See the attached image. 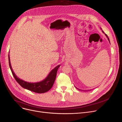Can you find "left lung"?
Returning a JSON list of instances; mask_svg holds the SVG:
<instances>
[{
    "label": "left lung",
    "mask_w": 122,
    "mask_h": 122,
    "mask_svg": "<svg viewBox=\"0 0 122 122\" xmlns=\"http://www.w3.org/2000/svg\"><path fill=\"white\" fill-rule=\"evenodd\" d=\"M101 29V30H102V29ZM102 32H103V33H104V31H103V30H102ZM105 36H106V37H107V38H108V41H109V42H110V40H109V38H108V36H107V35H106V34H105ZM77 88V89H79V88ZM79 90H81V89H79Z\"/></svg>",
    "instance_id": "left-lung-1"
}]
</instances>
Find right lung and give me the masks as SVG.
I'll return each instance as SVG.
<instances>
[{"label":"right lung","mask_w":122,"mask_h":122,"mask_svg":"<svg viewBox=\"0 0 122 122\" xmlns=\"http://www.w3.org/2000/svg\"><path fill=\"white\" fill-rule=\"evenodd\" d=\"M8 59L9 67L11 69L12 75H13L15 79L18 82V84L22 87L25 89H27L28 90H29L30 91L38 93H42L46 92L49 91L51 88V87H52L56 79L57 70L60 66V65H59L56 66L55 68H54L52 71L49 73L48 75L47 76V77L44 80L40 82L31 83L25 81L17 77L16 75L14 73L13 70L12 68L10 63L9 54L8 55Z\"/></svg>","instance_id":"add662e5"}]
</instances>
